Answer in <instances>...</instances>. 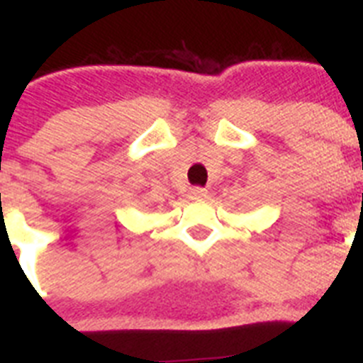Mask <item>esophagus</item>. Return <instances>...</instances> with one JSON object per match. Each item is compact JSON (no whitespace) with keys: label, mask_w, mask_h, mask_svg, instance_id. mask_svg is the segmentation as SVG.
Returning a JSON list of instances; mask_svg holds the SVG:
<instances>
[{"label":"esophagus","mask_w":363,"mask_h":363,"mask_svg":"<svg viewBox=\"0 0 363 363\" xmlns=\"http://www.w3.org/2000/svg\"><path fill=\"white\" fill-rule=\"evenodd\" d=\"M208 190L206 188H201V186H195L190 190V199H206Z\"/></svg>","instance_id":"esophagus-1"}]
</instances>
